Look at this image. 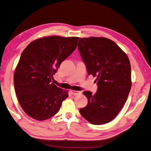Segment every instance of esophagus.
<instances>
[{
    "instance_id": "obj_1",
    "label": "esophagus",
    "mask_w": 151,
    "mask_h": 151,
    "mask_svg": "<svg viewBox=\"0 0 151 151\" xmlns=\"http://www.w3.org/2000/svg\"><path fill=\"white\" fill-rule=\"evenodd\" d=\"M71 93L73 95V96H77V95L80 94V92L78 91H74V90H71Z\"/></svg>"
}]
</instances>
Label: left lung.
I'll return each instance as SVG.
<instances>
[{
	"mask_svg": "<svg viewBox=\"0 0 151 151\" xmlns=\"http://www.w3.org/2000/svg\"><path fill=\"white\" fill-rule=\"evenodd\" d=\"M78 46L88 73L96 77L98 86L94 95L83 92L88 104L80 112L93 125L109 123L122 109L131 90L129 58L114 42L104 37L80 38Z\"/></svg>",
	"mask_w": 151,
	"mask_h": 151,
	"instance_id": "1",
	"label": "left lung"
}]
</instances>
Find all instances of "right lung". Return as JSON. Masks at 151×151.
I'll return each mask as SVG.
<instances>
[{"instance_id": "1", "label": "right lung", "mask_w": 151, "mask_h": 151, "mask_svg": "<svg viewBox=\"0 0 151 151\" xmlns=\"http://www.w3.org/2000/svg\"><path fill=\"white\" fill-rule=\"evenodd\" d=\"M78 37L51 36L30 42L24 50L14 73L18 102L26 115L44 121L56 114L68 97L52 83L63 60L77 47Z\"/></svg>"}]
</instances>
